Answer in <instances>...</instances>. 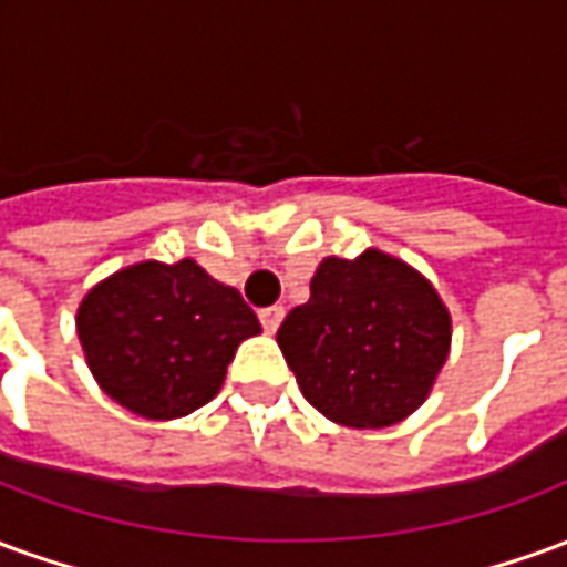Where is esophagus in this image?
<instances>
[{"label": "esophagus", "instance_id": "34e87169", "mask_svg": "<svg viewBox=\"0 0 567 567\" xmlns=\"http://www.w3.org/2000/svg\"><path fill=\"white\" fill-rule=\"evenodd\" d=\"M258 319H260V324H264V331L276 333V328H279V324H282V319H285V307L260 309Z\"/></svg>", "mask_w": 567, "mask_h": 567}]
</instances>
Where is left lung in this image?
<instances>
[{
    "label": "left lung",
    "instance_id": "left-lung-1",
    "mask_svg": "<svg viewBox=\"0 0 567 567\" xmlns=\"http://www.w3.org/2000/svg\"><path fill=\"white\" fill-rule=\"evenodd\" d=\"M276 340L321 416L385 427L431 392L450 352V312L404 260L364 251L321 260L309 300L285 316Z\"/></svg>",
    "mask_w": 567,
    "mask_h": 567
}]
</instances>
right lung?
I'll list each match as a JSON object with an SVG mask.
<instances>
[{"label":"right lung","mask_w":567,"mask_h":567,"mask_svg":"<svg viewBox=\"0 0 567 567\" xmlns=\"http://www.w3.org/2000/svg\"><path fill=\"white\" fill-rule=\"evenodd\" d=\"M260 333L230 285L194 260L133 264L79 307V340L103 392L145 419H178L209 404L236 346Z\"/></svg>","instance_id":"right-lung-1"}]
</instances>
